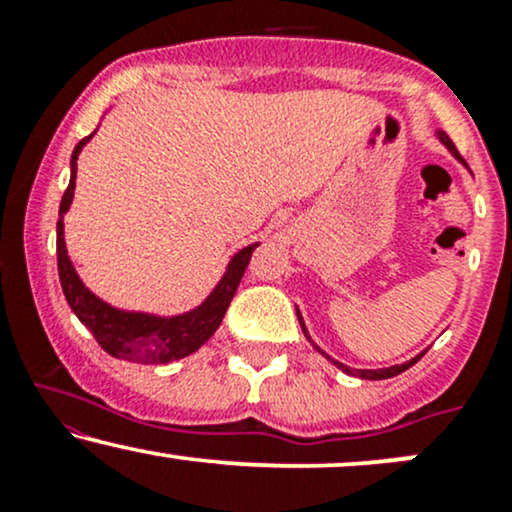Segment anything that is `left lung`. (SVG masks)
Wrapping results in <instances>:
<instances>
[{
  "instance_id": "left-lung-1",
  "label": "left lung",
  "mask_w": 512,
  "mask_h": 512,
  "mask_svg": "<svg viewBox=\"0 0 512 512\" xmlns=\"http://www.w3.org/2000/svg\"><path fill=\"white\" fill-rule=\"evenodd\" d=\"M433 134H436V139H438V142L443 144L445 149L450 151L452 158H457V161H460L462 166L467 168V163H464V158H462L460 154H457L455 144H452V139L448 137V134H445L443 129H436V132H433ZM467 170H469V168H467ZM296 315H298V322H301V330H303V334H305V339H308V342L313 344V349L317 351V354H322V356H325L327 361H330L332 366H337L339 370H342V373H346V375H354V378H361V380H385V378H395V375L404 373V370H409L411 366H414V363L419 361V358L424 356L426 351H428V349H424V351H421V354H416L414 358H409V361H404V363H397V366H390V368H375V370H373V368H349V366H344V363L334 361L332 356H327L325 351H322L320 346H317V344L313 342V339H310V334H308V327H305V322H303V315H301V310H298V308H296Z\"/></svg>"
}]
</instances>
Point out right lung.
Returning a JSON list of instances; mask_svg holds the SVG:
<instances>
[{
    "instance_id": "1",
    "label": "right lung",
    "mask_w": 512,
    "mask_h": 512,
    "mask_svg": "<svg viewBox=\"0 0 512 512\" xmlns=\"http://www.w3.org/2000/svg\"><path fill=\"white\" fill-rule=\"evenodd\" d=\"M96 134V132H93ZM93 134L81 139L74 146V154L69 166V187L60 202V221H57V272H60V284L67 298L69 308L79 317L81 325L96 337L103 351L110 356L122 358L132 363H170L195 354L202 344L209 342V337L219 330L223 315L231 305L236 289L243 279L245 267L250 264L252 250L260 243L245 245L238 250L226 264V272L221 274L219 284L211 289L197 308L185 310L178 315H156L144 313V310H125L105 303L98 298L76 274L72 260L67 252V240H64V214L74 202L76 190V158L81 149L91 142Z\"/></svg>"
}]
</instances>
